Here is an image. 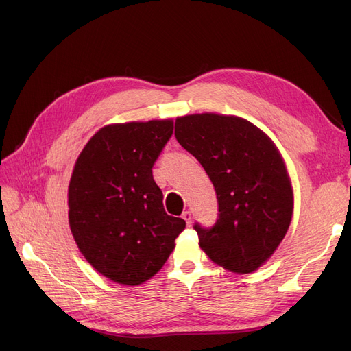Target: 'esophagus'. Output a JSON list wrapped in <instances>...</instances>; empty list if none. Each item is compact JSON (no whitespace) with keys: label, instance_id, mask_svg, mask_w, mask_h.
Segmentation results:
<instances>
[{"label":"esophagus","instance_id":"34e87169","mask_svg":"<svg viewBox=\"0 0 351 351\" xmlns=\"http://www.w3.org/2000/svg\"><path fill=\"white\" fill-rule=\"evenodd\" d=\"M182 217L185 219V222L188 223V226H191V223H192V213L189 210H186V212L182 213Z\"/></svg>","mask_w":351,"mask_h":351}]
</instances>
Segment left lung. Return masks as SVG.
Listing matches in <instances>:
<instances>
[{
    "mask_svg": "<svg viewBox=\"0 0 351 351\" xmlns=\"http://www.w3.org/2000/svg\"><path fill=\"white\" fill-rule=\"evenodd\" d=\"M175 136L204 166L216 191V223L193 226L200 249L229 271L257 270L291 222L293 188L279 149L262 129L234 115L179 117Z\"/></svg>",
    "mask_w": 351,
    "mask_h": 351,
    "instance_id": "8db88e82",
    "label": "left lung"
}]
</instances>
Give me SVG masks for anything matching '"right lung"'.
Wrapping results in <instances>:
<instances>
[{
	"instance_id": "add662e5",
	"label": "right lung",
	"mask_w": 351,
	"mask_h": 351,
	"mask_svg": "<svg viewBox=\"0 0 351 351\" xmlns=\"http://www.w3.org/2000/svg\"><path fill=\"white\" fill-rule=\"evenodd\" d=\"M172 134V119L106 125L73 166L68 188L72 236L86 262L115 283L149 280L186 226L165 212L152 175Z\"/></svg>"
}]
</instances>
